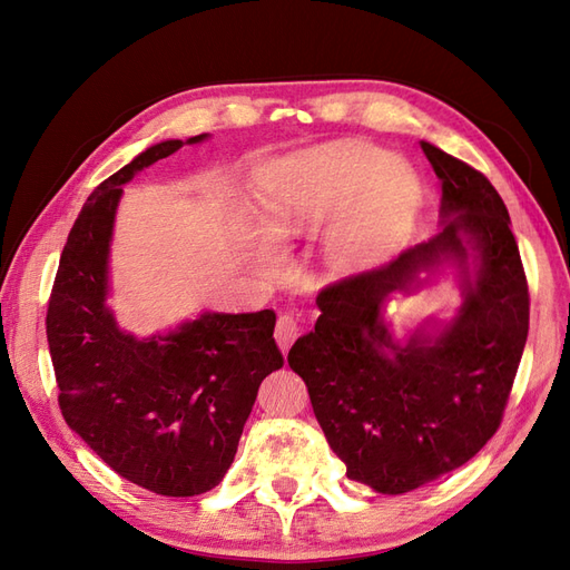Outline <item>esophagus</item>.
<instances>
[{"instance_id": "esophagus-1", "label": "esophagus", "mask_w": 570, "mask_h": 570, "mask_svg": "<svg viewBox=\"0 0 570 570\" xmlns=\"http://www.w3.org/2000/svg\"><path fill=\"white\" fill-rule=\"evenodd\" d=\"M299 336V326H297V322L293 316H281L277 318V324H275V341H277V345H281V351L283 353H287L289 351V345L295 343V338Z\"/></svg>"}]
</instances>
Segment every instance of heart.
Returning <instances> with one entry per match:
<instances>
[{"label": "heart", "mask_w": 570, "mask_h": 570, "mask_svg": "<svg viewBox=\"0 0 570 570\" xmlns=\"http://www.w3.org/2000/svg\"><path fill=\"white\" fill-rule=\"evenodd\" d=\"M261 225L273 239L328 225L324 261L338 273H363L390 258L406 239L421 207V184L411 166L382 149L336 142L277 157L254 176ZM261 271H275L277 254L261 237L248 244Z\"/></svg>", "instance_id": "obj_1"}]
</instances>
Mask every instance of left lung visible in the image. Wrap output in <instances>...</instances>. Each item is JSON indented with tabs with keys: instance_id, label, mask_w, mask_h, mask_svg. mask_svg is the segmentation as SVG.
I'll list each match as a JSON object with an SVG mask.
<instances>
[{
	"instance_id": "1",
	"label": "left lung",
	"mask_w": 570,
	"mask_h": 570,
	"mask_svg": "<svg viewBox=\"0 0 570 570\" xmlns=\"http://www.w3.org/2000/svg\"><path fill=\"white\" fill-rule=\"evenodd\" d=\"M442 180L433 239L316 297L322 316L287 363L345 474L384 495L409 493L466 464L501 425L530 328V295L510 215L491 180L421 142ZM442 265L461 271L463 307L399 342L383 318Z\"/></svg>"
}]
</instances>
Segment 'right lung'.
<instances>
[{
  "mask_svg": "<svg viewBox=\"0 0 570 570\" xmlns=\"http://www.w3.org/2000/svg\"><path fill=\"white\" fill-rule=\"evenodd\" d=\"M207 137L151 145L91 193L67 237L46 318L67 425L122 479L174 498L222 481L261 382L283 367L271 309L203 312L137 338L108 307L122 186Z\"/></svg>",
  "mask_w": 570,
  "mask_h": 570,
  "instance_id": "add662e5",
  "label": "right lung"
}]
</instances>
